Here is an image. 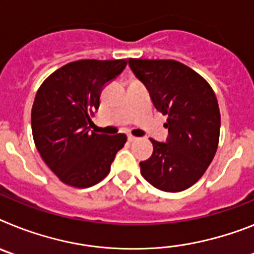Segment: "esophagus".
Listing matches in <instances>:
<instances>
[{"mask_svg":"<svg viewBox=\"0 0 254 254\" xmlns=\"http://www.w3.org/2000/svg\"><path fill=\"white\" fill-rule=\"evenodd\" d=\"M138 137H134V136H132V134H128V141L129 142H133V141H137Z\"/></svg>","mask_w":254,"mask_h":254,"instance_id":"1","label":"esophagus"}]
</instances>
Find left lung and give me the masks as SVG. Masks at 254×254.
Segmentation results:
<instances>
[{"label":"left lung","mask_w":254,"mask_h":254,"mask_svg":"<svg viewBox=\"0 0 254 254\" xmlns=\"http://www.w3.org/2000/svg\"><path fill=\"white\" fill-rule=\"evenodd\" d=\"M129 68L146 86L155 108L168 116L165 142L151 138L154 151L141 161V174L164 192L193 186L217 150L220 111L208 82L174 60L129 58Z\"/></svg>","instance_id":"8db88e82"}]
</instances>
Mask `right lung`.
<instances>
[{"label": "right lung", "mask_w": 254, "mask_h": 254, "mask_svg": "<svg viewBox=\"0 0 254 254\" xmlns=\"http://www.w3.org/2000/svg\"><path fill=\"white\" fill-rule=\"evenodd\" d=\"M127 66V60H80L64 64L40 85L31 108L35 146L64 185L87 188L111 172L125 133L90 131L100 94Z\"/></svg>", "instance_id": "1"}]
</instances>
